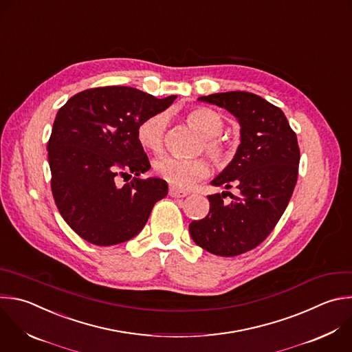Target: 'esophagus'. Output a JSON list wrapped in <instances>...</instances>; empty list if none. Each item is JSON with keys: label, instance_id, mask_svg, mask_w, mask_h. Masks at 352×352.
<instances>
[{"label": "esophagus", "instance_id": "34e87169", "mask_svg": "<svg viewBox=\"0 0 352 352\" xmlns=\"http://www.w3.org/2000/svg\"><path fill=\"white\" fill-rule=\"evenodd\" d=\"M168 193H170V196H173V197H185V196H188V192H186V190H181V189L175 188V186H171L170 190H168Z\"/></svg>", "mask_w": 352, "mask_h": 352}]
</instances>
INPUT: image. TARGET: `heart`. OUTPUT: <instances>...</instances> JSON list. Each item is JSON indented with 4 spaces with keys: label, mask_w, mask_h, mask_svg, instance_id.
<instances>
[{
    "label": "heart",
    "mask_w": 352,
    "mask_h": 352,
    "mask_svg": "<svg viewBox=\"0 0 352 352\" xmlns=\"http://www.w3.org/2000/svg\"><path fill=\"white\" fill-rule=\"evenodd\" d=\"M186 122L203 138V149L218 166L225 167L233 157L232 146L219 138L223 130L222 116L208 107H195L186 114ZM167 114L155 113L144 119L137 129L138 142L148 151L160 152L164 144ZM156 173L175 188H189L210 174V164L204 159H177L166 156L155 163Z\"/></svg>",
    "instance_id": "heart-1"
}]
</instances>
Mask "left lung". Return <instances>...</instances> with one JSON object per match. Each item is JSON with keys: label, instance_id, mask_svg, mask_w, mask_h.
<instances>
[{"label": "left lung", "instance_id": "left-lung-1", "mask_svg": "<svg viewBox=\"0 0 352 352\" xmlns=\"http://www.w3.org/2000/svg\"><path fill=\"white\" fill-rule=\"evenodd\" d=\"M226 109L241 126V144L230 163L212 181L230 189L207 196L208 214L189 223L193 242L211 254L235 257L257 248L272 232L293 195L300 163L296 133L285 113L264 98L229 91L197 98ZM229 192L232 201L223 203Z\"/></svg>", "mask_w": 352, "mask_h": 352}]
</instances>
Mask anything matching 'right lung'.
<instances>
[{
    "instance_id": "obj_1",
    "label": "right lung",
    "mask_w": 352,
    "mask_h": 352,
    "mask_svg": "<svg viewBox=\"0 0 352 352\" xmlns=\"http://www.w3.org/2000/svg\"><path fill=\"white\" fill-rule=\"evenodd\" d=\"M175 95L157 99L133 87H99L72 96L56 113L48 141L51 189L67 225L96 246L127 242L142 230L156 201L167 196L151 168L137 129L166 110ZM135 175L124 187L119 177Z\"/></svg>"
}]
</instances>
